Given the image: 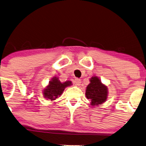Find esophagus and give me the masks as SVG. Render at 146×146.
Here are the masks:
<instances>
[{
    "instance_id": "34e87169",
    "label": "esophagus",
    "mask_w": 146,
    "mask_h": 146,
    "mask_svg": "<svg viewBox=\"0 0 146 146\" xmlns=\"http://www.w3.org/2000/svg\"><path fill=\"white\" fill-rule=\"evenodd\" d=\"M74 82H75V84L76 85H77V86H80L81 83V81L80 79H75V81H74Z\"/></svg>"
}]
</instances>
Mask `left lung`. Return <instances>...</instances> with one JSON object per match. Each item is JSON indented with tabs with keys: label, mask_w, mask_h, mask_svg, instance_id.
<instances>
[{
	"label": "left lung",
	"mask_w": 146,
	"mask_h": 146,
	"mask_svg": "<svg viewBox=\"0 0 146 146\" xmlns=\"http://www.w3.org/2000/svg\"><path fill=\"white\" fill-rule=\"evenodd\" d=\"M89 84L86 87L85 96L90 101V105L96 107L106 102L108 98V87L104 84L98 77L93 76L89 79Z\"/></svg>",
	"instance_id": "1"
}]
</instances>
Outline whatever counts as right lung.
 Returning <instances> with one entry per match:
<instances>
[{
	"label": "right lung",
	"mask_w": 146,
	"mask_h": 146,
	"mask_svg": "<svg viewBox=\"0 0 146 146\" xmlns=\"http://www.w3.org/2000/svg\"><path fill=\"white\" fill-rule=\"evenodd\" d=\"M72 85L71 81H66L65 82H61L59 77H54L42 90L43 98L46 100H55L61 96L66 87Z\"/></svg>",
	"instance_id": "obj_1"
}]
</instances>
